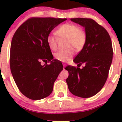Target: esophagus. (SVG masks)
Here are the masks:
<instances>
[{
    "label": "esophagus",
    "mask_w": 122,
    "mask_h": 122,
    "mask_svg": "<svg viewBox=\"0 0 122 122\" xmlns=\"http://www.w3.org/2000/svg\"><path fill=\"white\" fill-rule=\"evenodd\" d=\"M65 66H66V65H65V64H63V66H64V67H65Z\"/></svg>",
    "instance_id": "obj_1"
}]
</instances>
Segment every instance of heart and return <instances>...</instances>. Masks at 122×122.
Here are the masks:
<instances>
[{"label": "heart", "instance_id": "1", "mask_svg": "<svg viewBox=\"0 0 122 122\" xmlns=\"http://www.w3.org/2000/svg\"><path fill=\"white\" fill-rule=\"evenodd\" d=\"M56 34L61 38L67 39L66 47L68 49L60 51L55 54V58L63 62L70 61L75 55V50L82 49L86 42V34L82 29L75 24L65 23L58 28ZM47 42L51 50L55 51L57 49L58 38L53 35H49L47 37Z\"/></svg>", "mask_w": 122, "mask_h": 122}]
</instances>
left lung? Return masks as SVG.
<instances>
[{"label": "left lung", "mask_w": 122, "mask_h": 122, "mask_svg": "<svg viewBox=\"0 0 122 122\" xmlns=\"http://www.w3.org/2000/svg\"><path fill=\"white\" fill-rule=\"evenodd\" d=\"M71 20L85 28L86 42L73 60L78 68L67 66L66 80L69 91L82 98L92 97L100 91L107 80L113 50L110 35L103 26L89 18H72ZM84 63L82 69L79 68Z\"/></svg>", "instance_id": "1"}]
</instances>
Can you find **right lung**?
<instances>
[{
	"mask_svg": "<svg viewBox=\"0 0 122 122\" xmlns=\"http://www.w3.org/2000/svg\"><path fill=\"white\" fill-rule=\"evenodd\" d=\"M66 19L30 18L19 26L12 37L11 72L21 93L31 100H40L49 96L54 81L62 71V63L53 60L47 37ZM42 62L51 64L42 66Z\"/></svg>",
	"mask_w": 122,
	"mask_h": 122,
	"instance_id": "add662e5",
	"label": "right lung"
}]
</instances>
